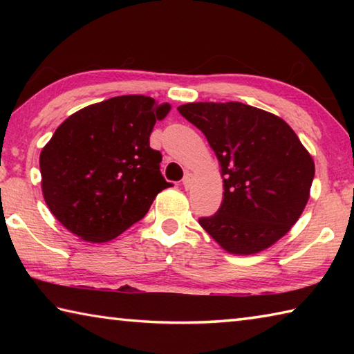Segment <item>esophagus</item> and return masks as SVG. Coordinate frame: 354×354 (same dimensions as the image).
I'll use <instances>...</instances> for the list:
<instances>
[{"mask_svg":"<svg viewBox=\"0 0 354 354\" xmlns=\"http://www.w3.org/2000/svg\"><path fill=\"white\" fill-rule=\"evenodd\" d=\"M190 185H192V175H190V173H187V175L183 178V187L189 189Z\"/></svg>","mask_w":354,"mask_h":354,"instance_id":"esophagus-1","label":"esophagus"}]
</instances>
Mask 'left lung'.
Returning a JSON list of instances; mask_svg holds the SVG:
<instances>
[{"label":"left lung","mask_w":354,"mask_h":354,"mask_svg":"<svg viewBox=\"0 0 354 354\" xmlns=\"http://www.w3.org/2000/svg\"><path fill=\"white\" fill-rule=\"evenodd\" d=\"M181 115L206 136L223 175V201L198 218L232 254H253L279 241L309 200L315 167L284 120L237 103H189Z\"/></svg>","instance_id":"left-lung-1"}]
</instances>
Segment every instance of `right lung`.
Listing matches in <instances>:
<instances>
[{"label":"right lung","mask_w":354,"mask_h":354,"mask_svg":"<svg viewBox=\"0 0 354 354\" xmlns=\"http://www.w3.org/2000/svg\"><path fill=\"white\" fill-rule=\"evenodd\" d=\"M170 104L123 95L75 112L40 153L41 190L53 215L88 242H107L145 217L170 187L149 147Z\"/></svg>","instance_id":"right-lung-1"}]
</instances>
